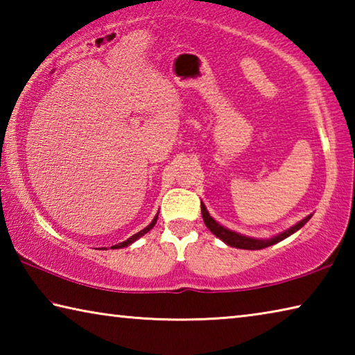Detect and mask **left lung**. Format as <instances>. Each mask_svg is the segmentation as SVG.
<instances>
[{"mask_svg": "<svg viewBox=\"0 0 355 355\" xmlns=\"http://www.w3.org/2000/svg\"><path fill=\"white\" fill-rule=\"evenodd\" d=\"M202 218H203V222H205V225L209 228V232L213 233V235L218 236L219 239H222L225 244L232 245V248H236V249H245V250H258V249H264V248H269V245L272 244H277L279 241H282V239L288 238L290 235H293V233H296L300 227H304L307 222L310 220L311 214L307 216V218L299 220L296 225H293L288 228V230L279 233V235H275L272 238H268V239H258V238H250V236H244L241 235V233H236L233 230H228V228L222 227L220 224H218L211 216H209V213L207 211V207L203 205L202 202Z\"/></svg>", "mask_w": 355, "mask_h": 355, "instance_id": "left-lung-1", "label": "left lung"}]
</instances>
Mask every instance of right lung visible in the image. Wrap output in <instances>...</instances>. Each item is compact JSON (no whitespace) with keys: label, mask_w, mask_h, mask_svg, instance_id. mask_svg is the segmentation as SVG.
I'll use <instances>...</instances> for the list:
<instances>
[{"label":"right lung","mask_w":355,"mask_h":355,"mask_svg":"<svg viewBox=\"0 0 355 355\" xmlns=\"http://www.w3.org/2000/svg\"><path fill=\"white\" fill-rule=\"evenodd\" d=\"M156 219H158V214L155 216V219H153L152 222H150V224H148L146 228H144V230L137 232L136 235H133V236H130V238L127 239V241H123V243H119V244H116V245H111V249H122V248H127V245H130V244H133V243L136 241V239H139L141 236L146 235L147 232L152 230V228H153V227H155V224H156Z\"/></svg>","instance_id":"add662e5"}]
</instances>
